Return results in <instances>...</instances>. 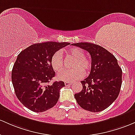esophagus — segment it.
Masks as SVG:
<instances>
[{
	"instance_id": "esophagus-1",
	"label": "esophagus",
	"mask_w": 135,
	"mask_h": 135,
	"mask_svg": "<svg viewBox=\"0 0 135 135\" xmlns=\"http://www.w3.org/2000/svg\"><path fill=\"white\" fill-rule=\"evenodd\" d=\"M65 86H70L71 83L70 82H65Z\"/></svg>"
}]
</instances>
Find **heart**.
I'll return each instance as SVG.
<instances>
[{"mask_svg":"<svg viewBox=\"0 0 135 135\" xmlns=\"http://www.w3.org/2000/svg\"><path fill=\"white\" fill-rule=\"evenodd\" d=\"M70 57L74 59L72 70H65L59 73L57 79L63 81H74L81 79L84 76V72H89L91 67V61L89 57L84 56V52L79 47H73L66 52ZM52 68L56 72H60L63 69V58L61 51L53 54L51 60Z\"/></svg>","mask_w":135,"mask_h":135,"instance_id":"1","label":"heart"}]
</instances>
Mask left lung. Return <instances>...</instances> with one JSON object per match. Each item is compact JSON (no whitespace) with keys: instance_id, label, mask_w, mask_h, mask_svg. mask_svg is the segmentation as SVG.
Here are the masks:
<instances>
[{"instance_id":"left-lung-1","label":"left lung","mask_w":135,"mask_h":135,"mask_svg":"<svg viewBox=\"0 0 135 135\" xmlns=\"http://www.w3.org/2000/svg\"><path fill=\"white\" fill-rule=\"evenodd\" d=\"M72 45L88 51L91 57L89 76L81 81L83 89L74 95L75 99L85 110L101 112L117 98L122 85V69L116 57L101 46L88 42Z\"/></svg>"}]
</instances>
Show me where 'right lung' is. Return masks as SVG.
Masks as SVG:
<instances>
[{
  "label": "right lung",
  "mask_w": 135,
  "mask_h": 135,
  "mask_svg": "<svg viewBox=\"0 0 135 135\" xmlns=\"http://www.w3.org/2000/svg\"><path fill=\"white\" fill-rule=\"evenodd\" d=\"M68 45L70 43L35 44L18 55L11 72L12 83L18 100L32 112H45L57 103L65 83L60 81L49 84L55 76L51 60L56 52Z\"/></svg>",
  "instance_id": "1"
}]
</instances>
